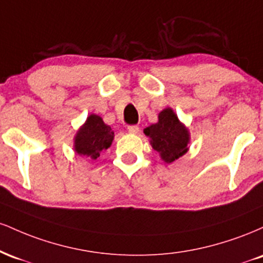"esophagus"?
I'll return each instance as SVG.
<instances>
[{
  "instance_id": "1",
  "label": "esophagus",
  "mask_w": 263,
  "mask_h": 263,
  "mask_svg": "<svg viewBox=\"0 0 263 263\" xmlns=\"http://www.w3.org/2000/svg\"><path fill=\"white\" fill-rule=\"evenodd\" d=\"M127 131L129 132V134L136 135V134H138V131H140V127H138V126H136V125H131V126H128V127H127Z\"/></svg>"
}]
</instances>
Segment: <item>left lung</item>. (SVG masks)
Listing matches in <instances>:
<instances>
[{
	"label": "left lung",
	"instance_id": "8db88e82",
	"mask_svg": "<svg viewBox=\"0 0 263 263\" xmlns=\"http://www.w3.org/2000/svg\"><path fill=\"white\" fill-rule=\"evenodd\" d=\"M143 132L149 137L153 149L159 153L165 163L174 162L188 152L189 131L171 107L161 111L158 122L146 127Z\"/></svg>",
	"mask_w": 263,
	"mask_h": 263
}]
</instances>
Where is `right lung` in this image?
Here are the masks:
<instances>
[{"mask_svg": "<svg viewBox=\"0 0 263 263\" xmlns=\"http://www.w3.org/2000/svg\"><path fill=\"white\" fill-rule=\"evenodd\" d=\"M114 131L98 115L91 114L74 138V149L79 156L98 159L114 141Z\"/></svg>", "mask_w": 263, "mask_h": 263, "instance_id": "right-lung-1", "label": "right lung"}]
</instances>
